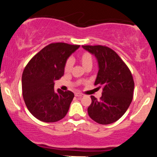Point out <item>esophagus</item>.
<instances>
[{
  "label": "esophagus",
  "mask_w": 157,
  "mask_h": 157,
  "mask_svg": "<svg viewBox=\"0 0 157 157\" xmlns=\"http://www.w3.org/2000/svg\"><path fill=\"white\" fill-rule=\"evenodd\" d=\"M75 95L76 97H78V98H82V97L83 96V94H82V93H75Z\"/></svg>",
  "instance_id": "obj_1"
}]
</instances>
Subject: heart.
I'll return each mask as SVG.
<instances>
[{
    "label": "heart",
    "instance_id": "1",
    "mask_svg": "<svg viewBox=\"0 0 157 157\" xmlns=\"http://www.w3.org/2000/svg\"><path fill=\"white\" fill-rule=\"evenodd\" d=\"M78 59L84 68H86L87 67H92V62L93 61H92V57L90 52H84L82 53H81L78 57ZM72 69V61L71 59H68L66 61L64 70H65V72L69 73V72H71Z\"/></svg>",
    "mask_w": 157,
    "mask_h": 157
}]
</instances>
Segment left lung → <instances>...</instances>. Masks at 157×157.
Instances as JSON below:
<instances>
[{"label": "left lung", "mask_w": 157, "mask_h": 157, "mask_svg": "<svg viewBox=\"0 0 157 157\" xmlns=\"http://www.w3.org/2000/svg\"><path fill=\"white\" fill-rule=\"evenodd\" d=\"M82 48L98 59L99 70L94 85L98 89L102 88L100 100L91 96L88 114L100 124L115 122L132 101L134 88L132 75L124 62L111 48L103 45H82Z\"/></svg>", "instance_id": "obj_1"}]
</instances>
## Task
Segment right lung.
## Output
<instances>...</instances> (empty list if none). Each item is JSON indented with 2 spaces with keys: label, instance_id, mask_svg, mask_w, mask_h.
<instances>
[{
  "label": "right lung",
  "instance_id": "obj_1",
  "mask_svg": "<svg viewBox=\"0 0 157 157\" xmlns=\"http://www.w3.org/2000/svg\"><path fill=\"white\" fill-rule=\"evenodd\" d=\"M79 45L51 43L29 61L22 75V90L30 113L44 122H56L67 114L74 93L54 90L55 80L64 75L66 61Z\"/></svg>",
  "mask_w": 157,
  "mask_h": 157
}]
</instances>
